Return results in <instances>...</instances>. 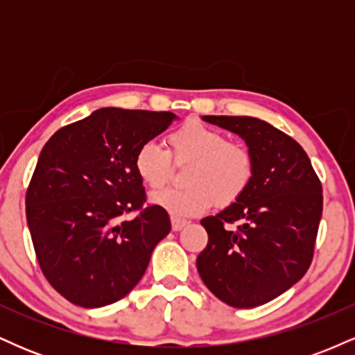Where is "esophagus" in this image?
Segmentation results:
<instances>
[{
	"label": "esophagus",
	"mask_w": 355,
	"mask_h": 355,
	"mask_svg": "<svg viewBox=\"0 0 355 355\" xmlns=\"http://www.w3.org/2000/svg\"><path fill=\"white\" fill-rule=\"evenodd\" d=\"M187 225V220H182V218H172V229L175 230V232H178V230H182L183 227Z\"/></svg>",
	"instance_id": "34e87169"
}]
</instances>
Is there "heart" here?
Wrapping results in <instances>:
<instances>
[{
  "instance_id": "b5f03b06",
  "label": "heart",
  "mask_w": 355,
  "mask_h": 355,
  "mask_svg": "<svg viewBox=\"0 0 355 355\" xmlns=\"http://www.w3.org/2000/svg\"><path fill=\"white\" fill-rule=\"evenodd\" d=\"M166 150L155 141L138 146L133 166L148 189L170 180L173 165L187 164L182 180L187 187L152 195V202L175 218L193 217L214 203L232 205L245 193L254 178V157L242 141L227 140L218 130L189 120L165 137Z\"/></svg>"
}]
</instances>
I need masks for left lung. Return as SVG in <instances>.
Here are the masks:
<instances>
[{
	"mask_svg": "<svg viewBox=\"0 0 355 355\" xmlns=\"http://www.w3.org/2000/svg\"><path fill=\"white\" fill-rule=\"evenodd\" d=\"M237 133L254 157L245 193L202 218L209 243L197 257L203 284L222 302L252 309L274 300L312 263L322 217V183L292 137L252 116H203ZM239 223L237 230L227 225Z\"/></svg>",
	"mask_w": 355,
	"mask_h": 355,
	"instance_id": "left-lung-1",
	"label": "left lung"
}]
</instances>
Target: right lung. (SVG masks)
<instances>
[{"label":"right lung","instance_id":"1","mask_svg":"<svg viewBox=\"0 0 355 355\" xmlns=\"http://www.w3.org/2000/svg\"><path fill=\"white\" fill-rule=\"evenodd\" d=\"M173 118L100 108L44 144L26 190V220L43 275L71 304L95 309L123 299L172 229L168 214L146 203L133 158ZM128 213L136 217L125 219Z\"/></svg>","mask_w":355,"mask_h":355}]
</instances>
